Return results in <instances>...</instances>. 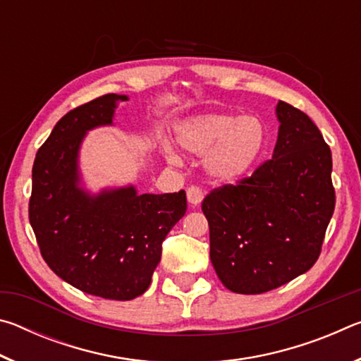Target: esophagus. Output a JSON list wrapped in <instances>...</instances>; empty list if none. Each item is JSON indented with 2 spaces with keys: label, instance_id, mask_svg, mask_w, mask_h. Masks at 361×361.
<instances>
[{
  "label": "esophagus",
  "instance_id": "1",
  "mask_svg": "<svg viewBox=\"0 0 361 361\" xmlns=\"http://www.w3.org/2000/svg\"><path fill=\"white\" fill-rule=\"evenodd\" d=\"M188 202L191 205H199L204 200V191L199 186H191L188 188Z\"/></svg>",
  "mask_w": 361,
  "mask_h": 361
}]
</instances>
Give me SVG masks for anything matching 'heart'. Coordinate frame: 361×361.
Listing matches in <instances>:
<instances>
[{
    "label": "heart",
    "instance_id": "1",
    "mask_svg": "<svg viewBox=\"0 0 361 361\" xmlns=\"http://www.w3.org/2000/svg\"><path fill=\"white\" fill-rule=\"evenodd\" d=\"M176 142L192 154H204V167L213 180L237 183L259 166L269 146V130L258 116L205 113L191 116L175 129ZM169 162L180 164V156L169 143L162 145Z\"/></svg>",
    "mask_w": 361,
    "mask_h": 361
}]
</instances>
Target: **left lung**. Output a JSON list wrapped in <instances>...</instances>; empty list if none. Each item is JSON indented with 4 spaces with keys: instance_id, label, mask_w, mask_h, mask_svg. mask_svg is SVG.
<instances>
[{
    "instance_id": "1",
    "label": "left lung",
    "mask_w": 361,
    "mask_h": 361,
    "mask_svg": "<svg viewBox=\"0 0 361 361\" xmlns=\"http://www.w3.org/2000/svg\"><path fill=\"white\" fill-rule=\"evenodd\" d=\"M276 114L272 159L202 202L212 264L226 288L240 295L271 291L307 272L334 212L331 149L319 127L285 102Z\"/></svg>"
}]
</instances>
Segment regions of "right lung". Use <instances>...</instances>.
<instances>
[{"label": "right lung", "instance_id": "right-lung-1", "mask_svg": "<svg viewBox=\"0 0 361 361\" xmlns=\"http://www.w3.org/2000/svg\"><path fill=\"white\" fill-rule=\"evenodd\" d=\"M127 95L108 94L60 119L33 164L28 216L47 266L89 295L129 301L148 290L162 242L185 216L186 192L138 194L135 186H81L78 157L89 130L113 126Z\"/></svg>", "mask_w": 361, "mask_h": 361}]
</instances>
